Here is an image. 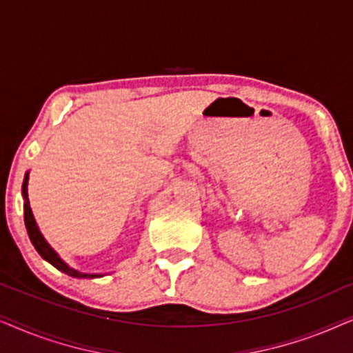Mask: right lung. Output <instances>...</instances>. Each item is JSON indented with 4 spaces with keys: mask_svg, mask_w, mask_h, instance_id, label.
<instances>
[{
    "mask_svg": "<svg viewBox=\"0 0 353 353\" xmlns=\"http://www.w3.org/2000/svg\"><path fill=\"white\" fill-rule=\"evenodd\" d=\"M27 185H28V172L26 173V176H23V183H22V196H23V220H26V228H27V233H28V238H30L33 248L37 249V252L41 255L43 259L46 260V262H50L52 267H56L59 272L69 274L72 278H101L104 276V274L101 273H81V272H77V270L70 268L69 265H67L64 260H62L59 255L54 249L51 248L50 244L46 243V239L43 238L41 231L38 230V225L35 221V216L32 214V209H30V202H28V192H27Z\"/></svg>",
    "mask_w": 353,
    "mask_h": 353,
    "instance_id": "obj_1",
    "label": "right lung"
}]
</instances>
